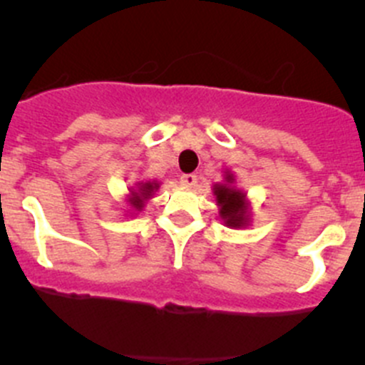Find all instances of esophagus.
<instances>
[{
    "mask_svg": "<svg viewBox=\"0 0 365 365\" xmlns=\"http://www.w3.org/2000/svg\"><path fill=\"white\" fill-rule=\"evenodd\" d=\"M180 183H182V187H185V189L196 187L197 176L192 175V173H189V175H182V176H180Z\"/></svg>",
    "mask_w": 365,
    "mask_h": 365,
    "instance_id": "34e87169",
    "label": "esophagus"
}]
</instances>
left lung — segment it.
<instances>
[{"instance_id": "8db88e82", "label": "left lung", "mask_w": 365, "mask_h": 365, "mask_svg": "<svg viewBox=\"0 0 365 365\" xmlns=\"http://www.w3.org/2000/svg\"><path fill=\"white\" fill-rule=\"evenodd\" d=\"M233 175L227 173L226 183H215L213 185V196H215L217 206H219V215L224 224L230 227H242L247 224V200L242 190L235 189Z\"/></svg>"}]
</instances>
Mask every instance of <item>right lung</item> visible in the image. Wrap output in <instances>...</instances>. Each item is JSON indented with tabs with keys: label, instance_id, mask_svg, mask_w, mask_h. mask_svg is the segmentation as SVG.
<instances>
[{
	"label": "right lung",
	"instance_id": "add662e5",
	"mask_svg": "<svg viewBox=\"0 0 365 365\" xmlns=\"http://www.w3.org/2000/svg\"><path fill=\"white\" fill-rule=\"evenodd\" d=\"M159 189V183L157 182H145L139 183L138 189L130 190V206H134L138 212H141L143 206H145V201L152 197V194Z\"/></svg>",
	"mask_w": 365,
	"mask_h": 365
}]
</instances>
